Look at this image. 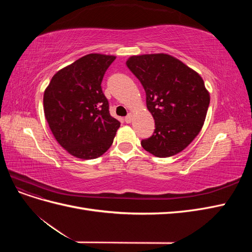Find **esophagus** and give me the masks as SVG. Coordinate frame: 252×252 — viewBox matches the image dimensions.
<instances>
[{
    "mask_svg": "<svg viewBox=\"0 0 252 252\" xmlns=\"http://www.w3.org/2000/svg\"><path fill=\"white\" fill-rule=\"evenodd\" d=\"M131 121H132V114L129 113L128 116L125 117V122L126 123H131Z\"/></svg>",
    "mask_w": 252,
    "mask_h": 252,
    "instance_id": "1",
    "label": "esophagus"
}]
</instances>
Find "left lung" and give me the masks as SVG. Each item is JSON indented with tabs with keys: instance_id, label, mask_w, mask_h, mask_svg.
<instances>
[{
	"instance_id": "8db88e82",
	"label": "left lung",
	"mask_w": 252,
	"mask_h": 252,
	"mask_svg": "<svg viewBox=\"0 0 252 252\" xmlns=\"http://www.w3.org/2000/svg\"><path fill=\"white\" fill-rule=\"evenodd\" d=\"M126 65L143 85L155 119V132L142 147L158 158L184 150L201 131L209 107L201 75L165 53L133 56Z\"/></svg>"
}]
</instances>
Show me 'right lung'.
Instances as JSON below:
<instances>
[{"mask_svg":"<svg viewBox=\"0 0 252 252\" xmlns=\"http://www.w3.org/2000/svg\"><path fill=\"white\" fill-rule=\"evenodd\" d=\"M114 56L90 53L53 75L44 93V112L58 143L83 159L101 157L121 123L110 116L102 80Z\"/></svg>","mask_w":252,"mask_h":252,"instance_id":"1","label":"right lung"}]
</instances>
